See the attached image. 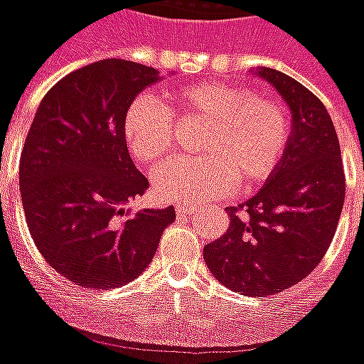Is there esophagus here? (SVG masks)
Here are the masks:
<instances>
[{
    "label": "esophagus",
    "mask_w": 364,
    "mask_h": 364,
    "mask_svg": "<svg viewBox=\"0 0 364 364\" xmlns=\"http://www.w3.org/2000/svg\"><path fill=\"white\" fill-rule=\"evenodd\" d=\"M198 209L200 208H198L196 203H178V205H176V213L190 215V213H196Z\"/></svg>",
    "instance_id": "1"
}]
</instances>
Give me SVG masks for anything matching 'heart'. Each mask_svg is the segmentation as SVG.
Masks as SVG:
<instances>
[{"instance_id":"b5f03b06","label":"heart","mask_w":364,"mask_h":364,"mask_svg":"<svg viewBox=\"0 0 364 364\" xmlns=\"http://www.w3.org/2000/svg\"><path fill=\"white\" fill-rule=\"evenodd\" d=\"M174 118L205 124L200 159L156 168L155 192L166 201H201L235 190H254L272 176L287 149L291 120L285 105L240 85L205 81L171 92L166 106L141 95L127 105L122 135L137 163L166 161L174 143Z\"/></svg>"}]
</instances>
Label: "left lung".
Wrapping results in <instances>:
<instances>
[{
	"label": "left lung",
	"mask_w": 364,
	"mask_h": 364,
	"mask_svg": "<svg viewBox=\"0 0 364 364\" xmlns=\"http://www.w3.org/2000/svg\"><path fill=\"white\" fill-rule=\"evenodd\" d=\"M279 92L293 118L279 166L250 200L229 208V230L205 244L221 285L248 296L281 293L320 264L346 200L338 134L322 100L277 70L252 71Z\"/></svg>",
	"instance_id": "obj_1"
}]
</instances>
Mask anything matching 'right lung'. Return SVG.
Here are the masks:
<instances>
[{
    "label": "right lung",
    "mask_w": 364,
    "mask_h": 364,
    "mask_svg": "<svg viewBox=\"0 0 364 364\" xmlns=\"http://www.w3.org/2000/svg\"><path fill=\"white\" fill-rule=\"evenodd\" d=\"M161 79L155 68L100 60L46 92L26 134L18 184L36 248L65 279L114 289L141 275L174 208L127 211L149 182L122 135L127 105Z\"/></svg>",
    "instance_id": "add662e5"
}]
</instances>
